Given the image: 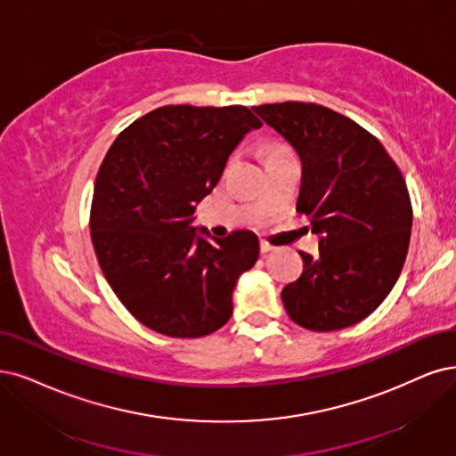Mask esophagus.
<instances>
[{
  "mask_svg": "<svg viewBox=\"0 0 456 456\" xmlns=\"http://www.w3.org/2000/svg\"><path fill=\"white\" fill-rule=\"evenodd\" d=\"M259 246H261V254H268V251L274 249V246L271 242H266V240H261Z\"/></svg>",
  "mask_w": 456,
  "mask_h": 456,
  "instance_id": "1",
  "label": "esophagus"
}]
</instances>
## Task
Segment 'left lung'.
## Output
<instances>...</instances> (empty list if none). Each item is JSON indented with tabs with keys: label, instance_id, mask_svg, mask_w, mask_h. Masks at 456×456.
<instances>
[{
	"label": "left lung",
	"instance_id": "obj_1",
	"mask_svg": "<svg viewBox=\"0 0 456 456\" xmlns=\"http://www.w3.org/2000/svg\"><path fill=\"white\" fill-rule=\"evenodd\" d=\"M254 112L300 156L297 210L322 234L319 254L285 285V312L315 332L362 322L391 293L408 256L411 199L398 165L372 133L323 105L285 101Z\"/></svg>",
	"mask_w": 456,
	"mask_h": 456
}]
</instances>
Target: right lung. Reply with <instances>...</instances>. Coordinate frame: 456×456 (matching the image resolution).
Returning a JSON list of instances; mask_svg holds the SVG:
<instances>
[{"mask_svg":"<svg viewBox=\"0 0 456 456\" xmlns=\"http://www.w3.org/2000/svg\"><path fill=\"white\" fill-rule=\"evenodd\" d=\"M261 126L242 105H167L109 148L94 185L92 242L112 291L148 329L199 338L229 322L234 283L256 265L259 240L251 231L205 239L190 224L234 146Z\"/></svg>","mask_w":456,"mask_h":456,"instance_id":"obj_1","label":"right lung"}]
</instances>
